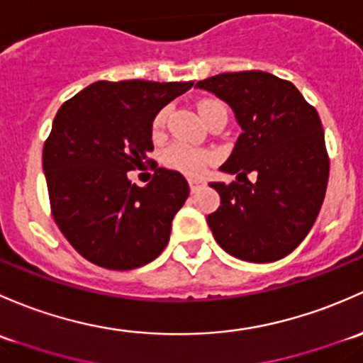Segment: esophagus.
Listing matches in <instances>:
<instances>
[{
  "label": "esophagus",
  "mask_w": 363,
  "mask_h": 363,
  "mask_svg": "<svg viewBox=\"0 0 363 363\" xmlns=\"http://www.w3.org/2000/svg\"><path fill=\"white\" fill-rule=\"evenodd\" d=\"M189 186H190V192H192V194H196L197 190H199L201 186H203V182H199V180H194V178H190V180H189Z\"/></svg>",
  "instance_id": "34e87169"
}]
</instances>
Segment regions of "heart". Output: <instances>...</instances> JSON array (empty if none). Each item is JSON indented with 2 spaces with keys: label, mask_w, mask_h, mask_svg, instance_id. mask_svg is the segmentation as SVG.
Instances as JSON below:
<instances>
[{
  "label": "heart",
  "mask_w": 363,
  "mask_h": 363,
  "mask_svg": "<svg viewBox=\"0 0 363 363\" xmlns=\"http://www.w3.org/2000/svg\"><path fill=\"white\" fill-rule=\"evenodd\" d=\"M215 104H220V103H216V101L213 99L201 101L199 106H197L199 108L201 117L206 113L208 108L215 106ZM166 115H167L166 108L160 110L159 113L155 115L154 122H152V130H154V134H159L160 130H162L164 122H166ZM162 160L167 167H171V169H177L183 174H189V177H197V174L203 173L206 164L211 160V154L206 150H197V148L189 147V145L174 143L164 152Z\"/></svg>",
  "instance_id": "b5f03b06"
}]
</instances>
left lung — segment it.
Instances as JSON below:
<instances>
[{
  "instance_id": "obj_1",
  "label": "left lung",
  "mask_w": 363,
  "mask_h": 363,
  "mask_svg": "<svg viewBox=\"0 0 363 363\" xmlns=\"http://www.w3.org/2000/svg\"><path fill=\"white\" fill-rule=\"evenodd\" d=\"M234 111L241 134L211 182L220 208L208 215L216 242L246 262H274L292 253L311 230L328 183L321 121L292 82L265 71H239L196 84ZM255 172L257 182L245 180ZM243 182H240V178Z\"/></svg>"
}]
</instances>
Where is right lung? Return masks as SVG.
I'll return each instance as SVG.
<instances>
[{"label":"right lung","mask_w":363,"mask_h":363,"mask_svg":"<svg viewBox=\"0 0 363 363\" xmlns=\"http://www.w3.org/2000/svg\"><path fill=\"white\" fill-rule=\"evenodd\" d=\"M192 85L96 82L59 108L43 147V173L55 223L89 262L129 271L166 248L189 183L166 167L145 186L127 173L154 150L155 115Z\"/></svg>","instance_id":"right-lung-1"}]
</instances>
